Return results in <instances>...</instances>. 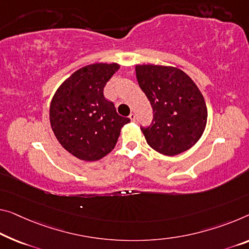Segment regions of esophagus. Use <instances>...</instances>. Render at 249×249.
Listing matches in <instances>:
<instances>
[{
    "mask_svg": "<svg viewBox=\"0 0 249 249\" xmlns=\"http://www.w3.org/2000/svg\"><path fill=\"white\" fill-rule=\"evenodd\" d=\"M129 119L131 120L132 122L136 121V114H135V113H130V114H129Z\"/></svg>",
    "mask_w": 249,
    "mask_h": 249,
    "instance_id": "1",
    "label": "esophagus"
}]
</instances>
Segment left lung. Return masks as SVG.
<instances>
[{"instance_id": "8db88e82", "label": "left lung", "mask_w": 249, "mask_h": 249, "mask_svg": "<svg viewBox=\"0 0 249 249\" xmlns=\"http://www.w3.org/2000/svg\"><path fill=\"white\" fill-rule=\"evenodd\" d=\"M136 75L154 110L148 128H141L147 143L166 156L188 150L205 131L207 107L188 74L175 67L138 64Z\"/></svg>"}]
</instances>
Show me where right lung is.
<instances>
[{
	"label": "right lung",
	"mask_w": 249,
	"mask_h": 249,
	"mask_svg": "<svg viewBox=\"0 0 249 249\" xmlns=\"http://www.w3.org/2000/svg\"><path fill=\"white\" fill-rule=\"evenodd\" d=\"M118 63L86 66L61 85L50 105V122L67 151L85 161H97L116 146L129 118L117 113L103 88L119 70Z\"/></svg>",
	"instance_id": "right-lung-1"
}]
</instances>
